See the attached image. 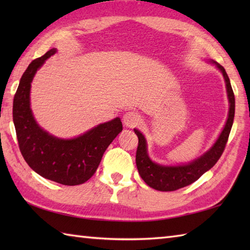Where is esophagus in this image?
<instances>
[{
	"mask_svg": "<svg viewBox=\"0 0 250 250\" xmlns=\"http://www.w3.org/2000/svg\"><path fill=\"white\" fill-rule=\"evenodd\" d=\"M140 121L141 118L139 114L134 113V111H128V113H125L124 117H122V122L128 128H134V126L140 124Z\"/></svg>",
	"mask_w": 250,
	"mask_h": 250,
	"instance_id": "obj_1",
	"label": "esophagus"
}]
</instances>
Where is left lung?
Listing matches in <instances>:
<instances>
[{
	"instance_id": "8db88e82",
	"label": "left lung",
	"mask_w": 250,
	"mask_h": 250,
	"mask_svg": "<svg viewBox=\"0 0 250 250\" xmlns=\"http://www.w3.org/2000/svg\"><path fill=\"white\" fill-rule=\"evenodd\" d=\"M210 63L216 65L225 78L228 100H229V114H228L226 125L218 139L208 150L188 163L178 164V166H163V164H159L151 160L148 155L145 136L140 130L134 129L135 134L139 137V146L136 150V167L142 179L152 189L159 191H174L191 185L215 166L225 150L233 120H234L235 99L230 79L228 77L224 66L215 61H210Z\"/></svg>"
}]
</instances>
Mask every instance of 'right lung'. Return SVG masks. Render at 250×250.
Returning a JSON list of instances; mask_svg holds the SVG:
<instances>
[{
	"instance_id": "right-lung-1",
	"label": "right lung",
	"mask_w": 250,
	"mask_h": 250,
	"mask_svg": "<svg viewBox=\"0 0 250 250\" xmlns=\"http://www.w3.org/2000/svg\"><path fill=\"white\" fill-rule=\"evenodd\" d=\"M52 48L32 61L20 79L13 104V120L21 155L42 177L65 186L86 183L97 171L105 150L122 131L120 118L100 124L74 139H60L37 124L31 109V83Z\"/></svg>"
}]
</instances>
